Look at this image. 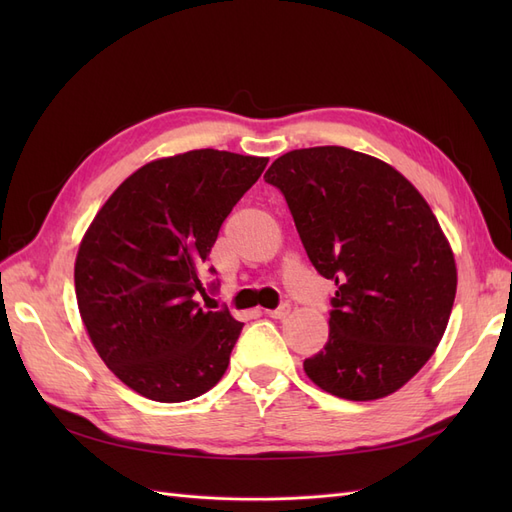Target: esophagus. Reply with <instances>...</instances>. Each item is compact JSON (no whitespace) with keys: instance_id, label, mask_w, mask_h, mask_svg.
<instances>
[{"instance_id":"obj_1","label":"esophagus","mask_w":512,"mask_h":512,"mask_svg":"<svg viewBox=\"0 0 512 512\" xmlns=\"http://www.w3.org/2000/svg\"><path fill=\"white\" fill-rule=\"evenodd\" d=\"M269 318H275V320H282V318H286L288 314H290V305H282V307H277V309H271V312H265Z\"/></svg>"}]
</instances>
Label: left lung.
<instances>
[{
    "mask_svg": "<svg viewBox=\"0 0 512 512\" xmlns=\"http://www.w3.org/2000/svg\"><path fill=\"white\" fill-rule=\"evenodd\" d=\"M265 181L282 190L307 258L337 286L307 378L350 401L399 391L436 352L457 292L451 243L427 200L391 164L335 145L284 153Z\"/></svg>",
    "mask_w": 512,
    "mask_h": 512,
    "instance_id": "8db88e82",
    "label": "left lung"
}]
</instances>
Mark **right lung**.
I'll return each instance as SVG.
<instances>
[{
    "mask_svg": "<svg viewBox=\"0 0 512 512\" xmlns=\"http://www.w3.org/2000/svg\"><path fill=\"white\" fill-rule=\"evenodd\" d=\"M267 162L218 149L147 162L85 230L76 303L104 365L138 395L177 404L222 380L243 322L200 307V269Z\"/></svg>",
    "mask_w": 512,
    "mask_h": 512,
    "instance_id": "right-lung-1",
    "label": "right lung"
}]
</instances>
